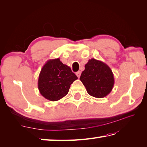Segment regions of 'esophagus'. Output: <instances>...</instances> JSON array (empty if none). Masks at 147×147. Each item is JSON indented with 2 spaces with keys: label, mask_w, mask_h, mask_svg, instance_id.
Here are the masks:
<instances>
[{
  "label": "esophagus",
  "mask_w": 147,
  "mask_h": 147,
  "mask_svg": "<svg viewBox=\"0 0 147 147\" xmlns=\"http://www.w3.org/2000/svg\"><path fill=\"white\" fill-rule=\"evenodd\" d=\"M76 76H78V78H80V75H81V71H79L76 72Z\"/></svg>",
  "instance_id": "obj_1"
}]
</instances>
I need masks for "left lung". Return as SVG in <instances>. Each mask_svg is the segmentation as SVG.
Instances as JSON below:
<instances>
[{
  "label": "left lung",
  "instance_id": "8db88e82",
  "mask_svg": "<svg viewBox=\"0 0 147 147\" xmlns=\"http://www.w3.org/2000/svg\"><path fill=\"white\" fill-rule=\"evenodd\" d=\"M80 80L90 95L103 98L111 93L114 85V74L111 68L102 61L90 59Z\"/></svg>",
  "mask_w": 147,
  "mask_h": 147
}]
</instances>
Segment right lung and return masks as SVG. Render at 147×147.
<instances>
[{
  "label": "right lung",
  "mask_w": 147,
  "mask_h": 147,
  "mask_svg": "<svg viewBox=\"0 0 147 147\" xmlns=\"http://www.w3.org/2000/svg\"><path fill=\"white\" fill-rule=\"evenodd\" d=\"M77 79L70 67L62 63L59 58L50 59L40 71L38 88L43 97L57 101L67 94L71 85Z\"/></svg>",
  "instance_id": "obj_1"
}]
</instances>
